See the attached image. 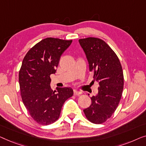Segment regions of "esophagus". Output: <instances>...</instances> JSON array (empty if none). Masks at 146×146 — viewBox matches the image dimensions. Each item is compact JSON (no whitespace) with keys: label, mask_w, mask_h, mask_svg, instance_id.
<instances>
[{"label":"esophagus","mask_w":146,"mask_h":146,"mask_svg":"<svg viewBox=\"0 0 146 146\" xmlns=\"http://www.w3.org/2000/svg\"><path fill=\"white\" fill-rule=\"evenodd\" d=\"M73 93H74V94H75V95H79V94H81V92L75 89L73 91Z\"/></svg>","instance_id":"34e87169"}]
</instances>
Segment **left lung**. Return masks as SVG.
Here are the masks:
<instances>
[{
    "mask_svg": "<svg viewBox=\"0 0 146 146\" xmlns=\"http://www.w3.org/2000/svg\"><path fill=\"white\" fill-rule=\"evenodd\" d=\"M79 42L85 53L89 71L98 83V93L91 98V104L83 110L94 124H102L116 110L122 96L124 75L120 60L110 47L101 39L87 38Z\"/></svg>",
    "mask_w": 146,
    "mask_h": 146,
    "instance_id": "8db88e82",
    "label": "left lung"
}]
</instances>
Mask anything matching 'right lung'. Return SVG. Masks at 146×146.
Here are the masks:
<instances>
[{"label": "right lung", "mask_w": 146, "mask_h": 146, "mask_svg": "<svg viewBox=\"0 0 146 146\" xmlns=\"http://www.w3.org/2000/svg\"><path fill=\"white\" fill-rule=\"evenodd\" d=\"M72 40L47 38L28 51L19 71L22 99L34 120L42 125L59 118L65 100L73 96L71 87L51 89L50 75L55 74L63 53Z\"/></svg>", "instance_id": "right-lung-1"}]
</instances>
